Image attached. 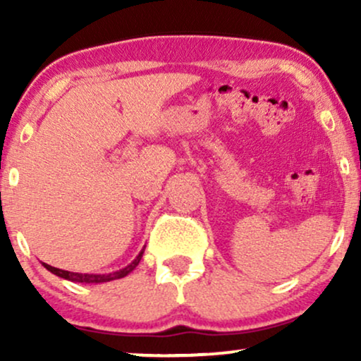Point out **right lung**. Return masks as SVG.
Returning a JSON list of instances; mask_svg holds the SVG:
<instances>
[{"label": "right lung", "mask_w": 361, "mask_h": 361, "mask_svg": "<svg viewBox=\"0 0 361 361\" xmlns=\"http://www.w3.org/2000/svg\"><path fill=\"white\" fill-rule=\"evenodd\" d=\"M142 255H144V250L135 256V259L132 261L130 264H127V267L122 268V270L111 271V273H100V275H97V273H74L68 270H59V268H54L47 263H44V267L51 273H54V275L61 276V279L69 280V281H78V283H105V281L118 280V279H123V276H127L128 273L137 267L140 258H142Z\"/></svg>", "instance_id": "right-lung-1"}]
</instances>
